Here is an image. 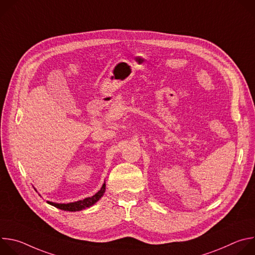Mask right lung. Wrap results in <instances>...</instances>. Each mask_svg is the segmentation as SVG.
<instances>
[{"label": "right lung", "mask_w": 255, "mask_h": 255, "mask_svg": "<svg viewBox=\"0 0 255 255\" xmlns=\"http://www.w3.org/2000/svg\"><path fill=\"white\" fill-rule=\"evenodd\" d=\"M105 191H106V184H104L103 187L101 188V190L97 194H95L93 197L86 198L82 201H78V202H75V203H69V204H55V203H52V202H47V203L54 206L55 208H58V209L63 210V211L77 212V211L84 210V209L89 208L92 205H94L96 202H98L101 199V197H103Z\"/></svg>", "instance_id": "1"}]
</instances>
